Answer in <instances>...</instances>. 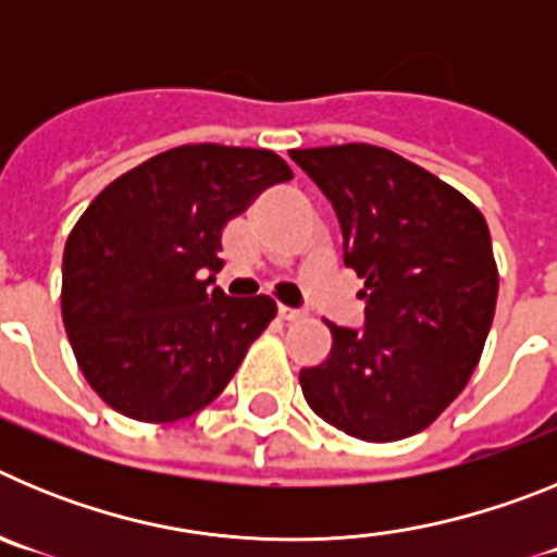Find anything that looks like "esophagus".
<instances>
[{
	"mask_svg": "<svg viewBox=\"0 0 557 557\" xmlns=\"http://www.w3.org/2000/svg\"><path fill=\"white\" fill-rule=\"evenodd\" d=\"M278 318H282V321H298V318H301V312L293 307H284V304H278Z\"/></svg>",
	"mask_w": 557,
	"mask_h": 557,
	"instance_id": "obj_1",
	"label": "esophagus"
}]
</instances>
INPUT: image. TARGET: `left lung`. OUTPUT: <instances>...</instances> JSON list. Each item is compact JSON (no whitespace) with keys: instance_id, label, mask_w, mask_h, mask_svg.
<instances>
[{"instance_id":"1","label":"left lung","mask_w":557,"mask_h":557,"mask_svg":"<svg viewBox=\"0 0 557 557\" xmlns=\"http://www.w3.org/2000/svg\"><path fill=\"white\" fill-rule=\"evenodd\" d=\"M332 203L343 262L366 278V323L337 326L301 371L314 416L387 444L426 430L460 396L494 321L499 273L488 223L455 186L385 147L289 152Z\"/></svg>"}]
</instances>
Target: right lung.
<instances>
[{
  "instance_id": "1",
  "label": "right lung",
  "mask_w": 557,
  "mask_h": 557,
  "mask_svg": "<svg viewBox=\"0 0 557 557\" xmlns=\"http://www.w3.org/2000/svg\"><path fill=\"white\" fill-rule=\"evenodd\" d=\"M289 178L273 150L184 145L133 166L83 211L63 248V326L108 407L172 424L223 393L275 301L228 298L200 275L223 264L225 223Z\"/></svg>"
}]
</instances>
